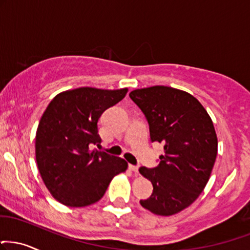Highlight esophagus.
Listing matches in <instances>:
<instances>
[{
  "mask_svg": "<svg viewBox=\"0 0 250 250\" xmlns=\"http://www.w3.org/2000/svg\"><path fill=\"white\" fill-rule=\"evenodd\" d=\"M129 169H130L131 171H133V172H135V173H137L138 172V167L137 165H129Z\"/></svg>",
  "mask_w": 250,
  "mask_h": 250,
  "instance_id": "esophagus-1",
  "label": "esophagus"
}]
</instances>
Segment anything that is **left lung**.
<instances>
[{
  "instance_id": "1",
  "label": "left lung",
  "mask_w": 250,
  "mask_h": 250,
  "mask_svg": "<svg viewBox=\"0 0 250 250\" xmlns=\"http://www.w3.org/2000/svg\"><path fill=\"white\" fill-rule=\"evenodd\" d=\"M130 99L149 123L150 140L164 146L159 164L140 173L154 191L140 200L158 215H172L190 206L208 182L218 152L214 125L194 96L167 86L135 89Z\"/></svg>"
}]
</instances>
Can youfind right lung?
<instances>
[{"mask_svg":"<svg viewBox=\"0 0 250 250\" xmlns=\"http://www.w3.org/2000/svg\"><path fill=\"white\" fill-rule=\"evenodd\" d=\"M128 89L81 87L52 99L36 133V161L45 186L70 207L92 205L104 197L110 180L127 170V162L89 150L101 142L102 113L125 98Z\"/></svg>","mask_w":250,"mask_h":250,"instance_id":"right-lung-1","label":"right lung"}]
</instances>
